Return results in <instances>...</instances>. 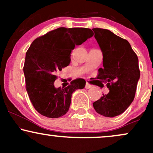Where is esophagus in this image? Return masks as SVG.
I'll list each match as a JSON object with an SVG mask.
<instances>
[{
    "mask_svg": "<svg viewBox=\"0 0 153 153\" xmlns=\"http://www.w3.org/2000/svg\"><path fill=\"white\" fill-rule=\"evenodd\" d=\"M91 87H92V85H91L90 83H88V82H87V83L85 84V88H86V89L91 88Z\"/></svg>",
    "mask_w": 153,
    "mask_h": 153,
    "instance_id": "1",
    "label": "esophagus"
}]
</instances>
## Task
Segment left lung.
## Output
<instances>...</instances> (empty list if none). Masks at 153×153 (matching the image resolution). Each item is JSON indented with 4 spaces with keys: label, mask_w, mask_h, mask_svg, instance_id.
<instances>
[{
    "label": "left lung",
    "mask_w": 153,
    "mask_h": 153,
    "mask_svg": "<svg viewBox=\"0 0 153 153\" xmlns=\"http://www.w3.org/2000/svg\"><path fill=\"white\" fill-rule=\"evenodd\" d=\"M93 31L103 56V68L99 69L97 79L106 82L109 89L93 106L99 114L114 117L122 114L134 99L140 76L138 57L127 40L107 29Z\"/></svg>",
    "instance_id": "8db88e82"
}]
</instances>
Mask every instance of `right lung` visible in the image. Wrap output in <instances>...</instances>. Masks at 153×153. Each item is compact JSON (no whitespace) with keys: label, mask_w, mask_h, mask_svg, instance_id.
<instances>
[{"label":"right lung","mask_w":153,"mask_h":153,"mask_svg":"<svg viewBox=\"0 0 153 153\" xmlns=\"http://www.w3.org/2000/svg\"><path fill=\"white\" fill-rule=\"evenodd\" d=\"M94 32L87 28L59 27L36 38L26 53L24 73L26 89L33 106L40 114L59 118L68 111L72 94L85 87V80L77 78L68 86L56 88V73L71 62V53Z\"/></svg>","instance_id":"add662e5"}]
</instances>
